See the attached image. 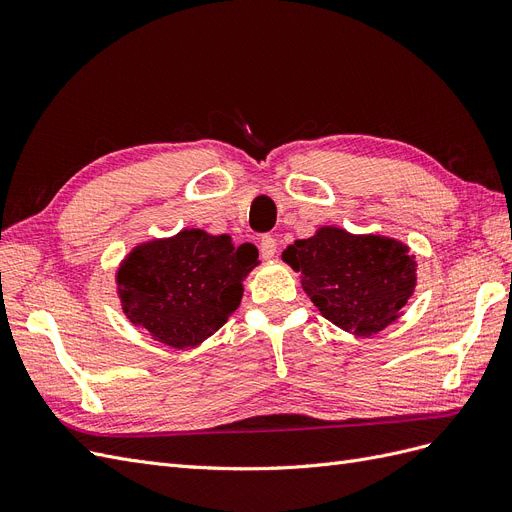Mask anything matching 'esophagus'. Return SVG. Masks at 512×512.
I'll list each match as a JSON object with an SVG mask.
<instances>
[{"label": "esophagus", "instance_id": "1", "mask_svg": "<svg viewBox=\"0 0 512 512\" xmlns=\"http://www.w3.org/2000/svg\"><path fill=\"white\" fill-rule=\"evenodd\" d=\"M275 250H277V243H275V239L271 235L260 239V254H262V258H265V260L273 258Z\"/></svg>", "mask_w": 512, "mask_h": 512}]
</instances>
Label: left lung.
Returning <instances> with one entry per match:
<instances>
[{"instance_id":"1","label":"left lung","mask_w":512,"mask_h":512,"mask_svg":"<svg viewBox=\"0 0 512 512\" xmlns=\"http://www.w3.org/2000/svg\"><path fill=\"white\" fill-rule=\"evenodd\" d=\"M282 258L301 273L303 290L320 314L359 337L395 322L416 286L408 245L380 235L324 226L288 245Z\"/></svg>"}]
</instances>
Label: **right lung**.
Instances as JSON below:
<instances>
[{
  "instance_id": "right-lung-1",
  "label": "right lung",
  "mask_w": 512,
  "mask_h": 512,
  "mask_svg": "<svg viewBox=\"0 0 512 512\" xmlns=\"http://www.w3.org/2000/svg\"><path fill=\"white\" fill-rule=\"evenodd\" d=\"M256 265V245L185 228L134 247L117 271V292L134 327L185 350L205 342L235 312L241 282Z\"/></svg>"
}]
</instances>
